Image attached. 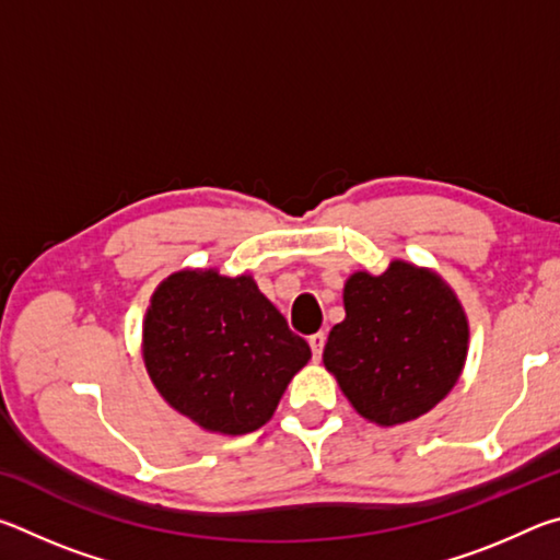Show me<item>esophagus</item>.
<instances>
[{
    "instance_id": "1",
    "label": "esophagus",
    "mask_w": 560,
    "mask_h": 560,
    "mask_svg": "<svg viewBox=\"0 0 560 560\" xmlns=\"http://www.w3.org/2000/svg\"><path fill=\"white\" fill-rule=\"evenodd\" d=\"M308 346H311V353H314V360H320V355H324V346H326V334L311 336Z\"/></svg>"
}]
</instances>
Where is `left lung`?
Masks as SVG:
<instances>
[{
  "instance_id": "left-lung-1",
  "label": "left lung",
  "mask_w": 560,
  "mask_h": 560,
  "mask_svg": "<svg viewBox=\"0 0 560 560\" xmlns=\"http://www.w3.org/2000/svg\"><path fill=\"white\" fill-rule=\"evenodd\" d=\"M346 318L330 328L324 363L355 410L400 424L452 390L467 358V316L438 273L393 261L381 277L346 281Z\"/></svg>"
}]
</instances>
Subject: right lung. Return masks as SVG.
<instances>
[{"label":"right lung","instance_id":"add662e5","mask_svg":"<svg viewBox=\"0 0 560 560\" xmlns=\"http://www.w3.org/2000/svg\"><path fill=\"white\" fill-rule=\"evenodd\" d=\"M143 358L177 412L210 432L246 434L271 420L311 348L249 277L179 271L150 303Z\"/></svg>","mask_w":560,"mask_h":560}]
</instances>
